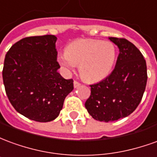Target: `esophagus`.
Here are the masks:
<instances>
[{
	"label": "esophagus",
	"mask_w": 157,
	"mask_h": 157,
	"mask_svg": "<svg viewBox=\"0 0 157 157\" xmlns=\"http://www.w3.org/2000/svg\"><path fill=\"white\" fill-rule=\"evenodd\" d=\"M81 86V83H80V82H76V81L74 82V87H75V88L78 87V86Z\"/></svg>",
	"instance_id": "1"
}]
</instances>
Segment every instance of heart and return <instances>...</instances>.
<instances>
[{"mask_svg":"<svg viewBox=\"0 0 157 157\" xmlns=\"http://www.w3.org/2000/svg\"><path fill=\"white\" fill-rule=\"evenodd\" d=\"M115 45L112 42L93 39H79L70 43L59 63L67 71L79 65V73L89 82L106 78L112 71L116 60Z\"/></svg>","mask_w":157,"mask_h":157,"instance_id":"b5f03b06","label":"heart"}]
</instances>
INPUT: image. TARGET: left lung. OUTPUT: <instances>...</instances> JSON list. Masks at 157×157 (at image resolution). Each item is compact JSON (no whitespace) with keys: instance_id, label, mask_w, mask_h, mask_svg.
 I'll return each mask as SVG.
<instances>
[{"instance_id":"8db88e82","label":"left lung","mask_w":157,"mask_h":157,"mask_svg":"<svg viewBox=\"0 0 157 157\" xmlns=\"http://www.w3.org/2000/svg\"><path fill=\"white\" fill-rule=\"evenodd\" d=\"M119 48L115 68L102 82L91 85L85 107L92 118L111 122L127 117L141 101L147 82L146 62L140 51L125 39L109 38Z\"/></svg>"}]
</instances>
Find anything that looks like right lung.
Here are the masks:
<instances>
[{
  "mask_svg": "<svg viewBox=\"0 0 157 157\" xmlns=\"http://www.w3.org/2000/svg\"><path fill=\"white\" fill-rule=\"evenodd\" d=\"M56 40L55 35L27 37L6 55L2 77L7 98L17 112L34 121L55 119L74 89L73 80L57 71Z\"/></svg>",
  "mask_w": 157,
  "mask_h": 157,
  "instance_id": "right-lung-1",
  "label": "right lung"
}]
</instances>
